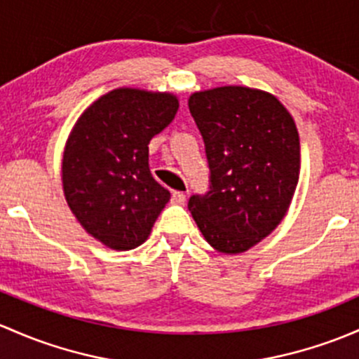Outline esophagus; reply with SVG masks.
I'll return each instance as SVG.
<instances>
[{"mask_svg": "<svg viewBox=\"0 0 359 359\" xmlns=\"http://www.w3.org/2000/svg\"><path fill=\"white\" fill-rule=\"evenodd\" d=\"M172 203H175V205H184V203H186V194L180 191H173L172 192Z\"/></svg>", "mask_w": 359, "mask_h": 359, "instance_id": "obj_1", "label": "esophagus"}]
</instances>
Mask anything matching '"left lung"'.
Returning a JSON list of instances; mask_svg holds the SVG:
<instances>
[{"label":"left lung","instance_id":"left-lung-1","mask_svg":"<svg viewBox=\"0 0 359 359\" xmlns=\"http://www.w3.org/2000/svg\"><path fill=\"white\" fill-rule=\"evenodd\" d=\"M189 110L205 139L211 186L187 208L211 248L239 255L287 215L301 167L296 123L277 96L244 86L192 93Z\"/></svg>","mask_w":359,"mask_h":359}]
</instances>
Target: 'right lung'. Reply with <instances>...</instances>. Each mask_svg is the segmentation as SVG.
I'll return each mask as SVG.
<instances>
[{"label":"right lung","mask_w":359,"mask_h":359,"mask_svg":"<svg viewBox=\"0 0 359 359\" xmlns=\"http://www.w3.org/2000/svg\"><path fill=\"white\" fill-rule=\"evenodd\" d=\"M179 110L172 93L118 88L90 103L62 158L67 205L89 236L115 251L149 237L170 192L149 172V141Z\"/></svg>","instance_id":"right-lung-1"}]
</instances>
